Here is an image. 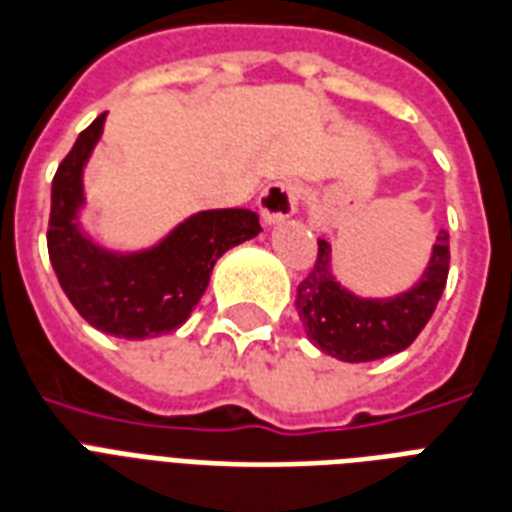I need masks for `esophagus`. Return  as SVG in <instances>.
Returning a JSON list of instances; mask_svg holds the SVG:
<instances>
[{
    "label": "esophagus",
    "mask_w": 512,
    "mask_h": 512,
    "mask_svg": "<svg viewBox=\"0 0 512 512\" xmlns=\"http://www.w3.org/2000/svg\"><path fill=\"white\" fill-rule=\"evenodd\" d=\"M299 197H302V191H299L297 183H291V180L270 183V186L261 191L259 197L261 221L267 226L283 224L286 218H291V215L297 213Z\"/></svg>",
    "instance_id": "obj_1"
}]
</instances>
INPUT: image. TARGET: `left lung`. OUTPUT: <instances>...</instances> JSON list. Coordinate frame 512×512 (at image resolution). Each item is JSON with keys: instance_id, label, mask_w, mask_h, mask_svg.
Segmentation results:
<instances>
[{"instance_id": "left-lung-1", "label": "left lung", "mask_w": 512, "mask_h": 512, "mask_svg": "<svg viewBox=\"0 0 512 512\" xmlns=\"http://www.w3.org/2000/svg\"><path fill=\"white\" fill-rule=\"evenodd\" d=\"M448 232H440L424 275L397 297H356L332 270V245L318 240V259L297 288L307 340L340 361H375L405 351L429 324L448 280Z\"/></svg>"}]
</instances>
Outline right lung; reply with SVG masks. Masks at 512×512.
Segmentation results:
<instances>
[{
    "instance_id": "1",
    "label": "right lung",
    "mask_w": 512,
    "mask_h": 512,
    "mask_svg": "<svg viewBox=\"0 0 512 512\" xmlns=\"http://www.w3.org/2000/svg\"><path fill=\"white\" fill-rule=\"evenodd\" d=\"M107 113L96 118L56 169L51 186L48 253L61 288L88 324L105 334L145 340L175 332L205 294L215 261L261 232L245 207L188 215L151 248L121 253L83 232V169L102 137Z\"/></svg>"
}]
</instances>
